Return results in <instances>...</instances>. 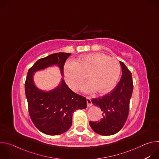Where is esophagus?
Wrapping results in <instances>:
<instances>
[{"instance_id": "1", "label": "esophagus", "mask_w": 159, "mask_h": 159, "mask_svg": "<svg viewBox=\"0 0 159 159\" xmlns=\"http://www.w3.org/2000/svg\"><path fill=\"white\" fill-rule=\"evenodd\" d=\"M86 100H87V106L88 107H90V106H91L93 105L92 101H91V99H90V98L87 97Z\"/></svg>"}]
</instances>
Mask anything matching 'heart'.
Masks as SVG:
<instances>
[{"label": "heart", "mask_w": 159, "mask_h": 159, "mask_svg": "<svg viewBox=\"0 0 159 159\" xmlns=\"http://www.w3.org/2000/svg\"><path fill=\"white\" fill-rule=\"evenodd\" d=\"M121 74V66L115 58L101 53L81 55L77 63L67 60L64 65V75L66 83L74 90L77 89L86 79L90 82L82 89L86 93H106L114 88Z\"/></svg>", "instance_id": "1"}]
</instances>
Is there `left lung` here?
Listing matches in <instances>:
<instances>
[{"mask_svg":"<svg viewBox=\"0 0 159 159\" xmlns=\"http://www.w3.org/2000/svg\"><path fill=\"white\" fill-rule=\"evenodd\" d=\"M122 75L120 81L110 93L93 99L92 102L101 108L102 118L100 121H90L89 125L98 134L109 136L116 134L124 126L129 112L133 84L131 72L120 61Z\"/></svg>","mask_w":159,"mask_h":159,"instance_id":"8db88e82","label":"left lung"}]
</instances>
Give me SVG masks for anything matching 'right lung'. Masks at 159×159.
Wrapping results in <instances>:
<instances>
[{"label": "right lung", "instance_id": "add662e5", "mask_svg": "<svg viewBox=\"0 0 159 159\" xmlns=\"http://www.w3.org/2000/svg\"><path fill=\"white\" fill-rule=\"evenodd\" d=\"M71 53H56L38 60L29 69L25 82V93L31 119L35 126L48 135H58L69 130L75 111L87 107L86 98L69 88L64 80L55 89L44 91L34 83V72L57 65L61 76L66 60Z\"/></svg>", "mask_w": 159, "mask_h": 159}]
</instances>
